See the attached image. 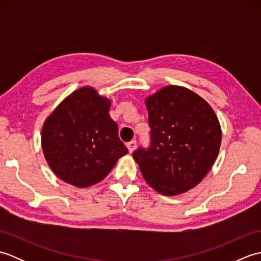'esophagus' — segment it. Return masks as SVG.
I'll list each match as a JSON object with an SVG mask.
<instances>
[{
  "label": "esophagus",
  "instance_id": "34e87169",
  "mask_svg": "<svg viewBox=\"0 0 261 261\" xmlns=\"http://www.w3.org/2000/svg\"><path fill=\"white\" fill-rule=\"evenodd\" d=\"M126 147H127V149H129V152H134L136 147H137V141H136V140L130 141V142L126 145Z\"/></svg>",
  "mask_w": 261,
  "mask_h": 261
}]
</instances>
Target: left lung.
Returning <instances> with one entry per match:
<instances>
[{"label": "left lung", "instance_id": "8db88e82", "mask_svg": "<svg viewBox=\"0 0 261 261\" xmlns=\"http://www.w3.org/2000/svg\"><path fill=\"white\" fill-rule=\"evenodd\" d=\"M150 146L132 153L143 178L163 195L195 187L212 167L222 132L210 104L185 87L169 85L146 98Z\"/></svg>", "mask_w": 261, "mask_h": 261}]
</instances>
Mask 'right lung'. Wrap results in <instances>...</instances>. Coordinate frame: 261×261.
<instances>
[{
    "label": "right lung",
    "mask_w": 261,
    "mask_h": 261,
    "mask_svg": "<svg viewBox=\"0 0 261 261\" xmlns=\"http://www.w3.org/2000/svg\"><path fill=\"white\" fill-rule=\"evenodd\" d=\"M111 101L90 86L66 97L42 126L41 147L49 167L76 187L101 181L127 153L118 124L109 114Z\"/></svg>",
    "instance_id": "add662e5"
}]
</instances>
